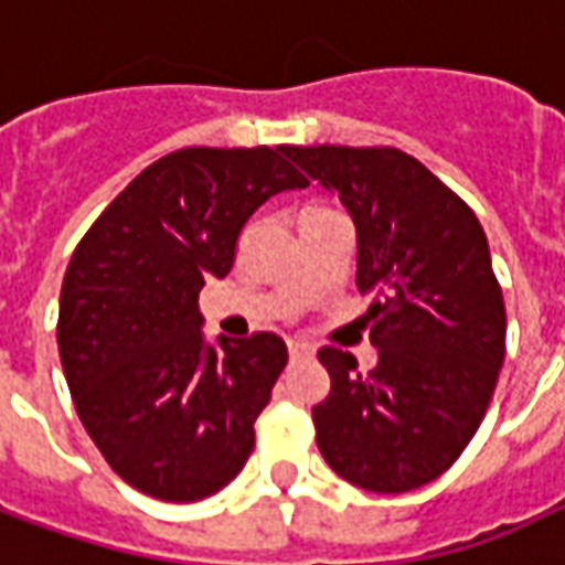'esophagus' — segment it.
I'll return each instance as SVG.
<instances>
[{
    "label": "esophagus",
    "mask_w": 565,
    "mask_h": 565,
    "mask_svg": "<svg viewBox=\"0 0 565 565\" xmlns=\"http://www.w3.org/2000/svg\"><path fill=\"white\" fill-rule=\"evenodd\" d=\"M287 351H290V356H294V360H311V356H315V348H311V344L296 342V339H290V342H287Z\"/></svg>",
    "instance_id": "34e87169"
}]
</instances>
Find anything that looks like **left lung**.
I'll return each instance as SVG.
<instances>
[{
  "label": "left lung",
  "instance_id": "left-lung-1",
  "mask_svg": "<svg viewBox=\"0 0 565 565\" xmlns=\"http://www.w3.org/2000/svg\"><path fill=\"white\" fill-rule=\"evenodd\" d=\"M339 193L356 226V287L379 366L323 348L330 396L311 408L335 475L372 493H405L454 466L497 391L505 302L481 223L424 162L396 148H287Z\"/></svg>",
  "mask_w": 565,
  "mask_h": 565
}]
</instances>
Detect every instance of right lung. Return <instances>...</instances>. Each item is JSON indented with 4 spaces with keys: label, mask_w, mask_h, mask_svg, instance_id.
<instances>
[{
    "label": "right lung",
    "mask_w": 565,
    "mask_h": 565,
    "mask_svg": "<svg viewBox=\"0 0 565 565\" xmlns=\"http://www.w3.org/2000/svg\"><path fill=\"white\" fill-rule=\"evenodd\" d=\"M308 186L287 148H184L148 166L68 259L56 342L84 429L129 487L196 502L242 472L287 366L275 332L209 342L199 290L247 217Z\"/></svg>",
    "instance_id": "add662e5"
}]
</instances>
